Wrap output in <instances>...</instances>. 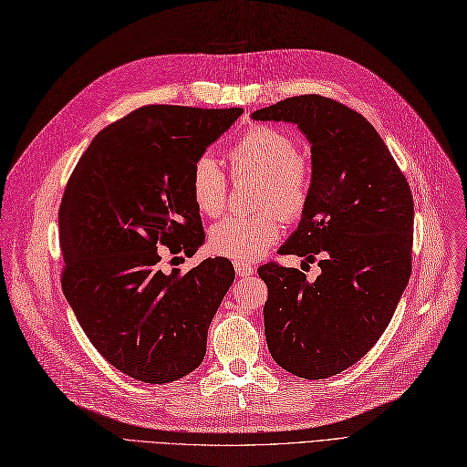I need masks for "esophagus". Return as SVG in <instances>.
Here are the masks:
<instances>
[{
	"mask_svg": "<svg viewBox=\"0 0 467 467\" xmlns=\"http://www.w3.org/2000/svg\"><path fill=\"white\" fill-rule=\"evenodd\" d=\"M234 271L238 277H248V275L254 273V265H250L246 262H234Z\"/></svg>",
	"mask_w": 467,
	"mask_h": 467,
	"instance_id": "esophagus-1",
	"label": "esophagus"
}]
</instances>
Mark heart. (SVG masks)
<instances>
[{"label":"heart","mask_w":467,"mask_h":467,"mask_svg":"<svg viewBox=\"0 0 467 467\" xmlns=\"http://www.w3.org/2000/svg\"><path fill=\"white\" fill-rule=\"evenodd\" d=\"M234 175H257L255 213H234L215 223L210 231V244L215 254L231 260H255L264 255L281 234V217L298 219L312 196V167L296 151V142L288 132L257 125L248 129L229 150ZM190 192L203 215H219L229 198V179L212 155H202L190 172ZM275 206L278 211L270 210Z\"/></svg>","instance_id":"obj_1"}]
</instances>
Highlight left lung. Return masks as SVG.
<instances>
[{
    "instance_id": "obj_1",
    "label": "left lung",
    "mask_w": 467,
    "mask_h": 467,
    "mask_svg": "<svg viewBox=\"0 0 467 467\" xmlns=\"http://www.w3.org/2000/svg\"><path fill=\"white\" fill-rule=\"evenodd\" d=\"M252 119L295 123L312 146V196L279 252L321 267L314 283L300 269H257L267 348L292 375L331 377L373 348L410 281V184L369 120L331 98L295 96Z\"/></svg>"
}]
</instances>
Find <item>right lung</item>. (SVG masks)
<instances>
[{"label": "right lung", "mask_w": 467, "mask_h": 467, "mask_svg": "<svg viewBox=\"0 0 467 467\" xmlns=\"http://www.w3.org/2000/svg\"><path fill=\"white\" fill-rule=\"evenodd\" d=\"M243 108L146 106L103 129L59 207L63 295L113 368L150 385L205 356L207 329L234 281L227 257L160 269L158 246L192 255L205 240L190 172Z\"/></svg>", "instance_id": "add662e5"}]
</instances>
